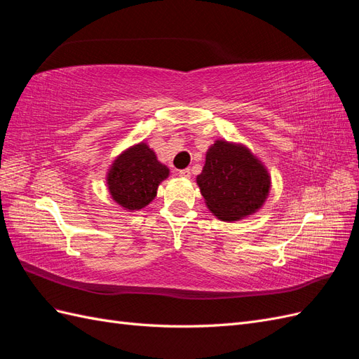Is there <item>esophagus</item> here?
Listing matches in <instances>:
<instances>
[{"label":"esophagus","mask_w":359,"mask_h":359,"mask_svg":"<svg viewBox=\"0 0 359 359\" xmlns=\"http://www.w3.org/2000/svg\"><path fill=\"white\" fill-rule=\"evenodd\" d=\"M178 175L181 178H190V169H182L178 172Z\"/></svg>","instance_id":"1"}]
</instances>
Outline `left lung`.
Wrapping results in <instances>:
<instances>
[{
  "instance_id": "left-lung-1",
  "label": "left lung",
  "mask_w": 359,
  "mask_h": 359,
  "mask_svg": "<svg viewBox=\"0 0 359 359\" xmlns=\"http://www.w3.org/2000/svg\"><path fill=\"white\" fill-rule=\"evenodd\" d=\"M205 205L223 222H238L256 214L271 190L266 166L240 142L217 139L205 154L196 177Z\"/></svg>"
}]
</instances>
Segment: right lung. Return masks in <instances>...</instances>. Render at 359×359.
Instances as JSON below:
<instances>
[{
  "label": "right lung",
  "instance_id": "add662e5",
  "mask_svg": "<svg viewBox=\"0 0 359 359\" xmlns=\"http://www.w3.org/2000/svg\"><path fill=\"white\" fill-rule=\"evenodd\" d=\"M169 172L153 148L147 142H139L115 157L106 173V186L115 203L135 212L156 199L157 189L169 177Z\"/></svg>",
  "mask_w": 359,
  "mask_h": 359
}]
</instances>
